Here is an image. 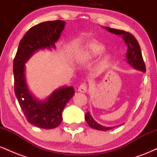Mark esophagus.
<instances>
[{
	"label": "esophagus",
	"mask_w": 157,
	"mask_h": 157,
	"mask_svg": "<svg viewBox=\"0 0 157 157\" xmlns=\"http://www.w3.org/2000/svg\"><path fill=\"white\" fill-rule=\"evenodd\" d=\"M87 89H88L87 85L86 83H82L80 86H79L78 91H80V92H82V93H85L87 91Z\"/></svg>",
	"instance_id": "obj_1"
}]
</instances>
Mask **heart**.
<instances>
[{"mask_svg":"<svg viewBox=\"0 0 157 157\" xmlns=\"http://www.w3.org/2000/svg\"><path fill=\"white\" fill-rule=\"evenodd\" d=\"M105 51V48L101 44H97V43H91L86 46V49L81 54L80 58L83 61H87L90 60H94L100 56ZM109 58L108 57H105L102 59L101 65H105L107 63Z\"/></svg>","mask_w":157,"mask_h":157,"instance_id":"1","label":"heart"}]
</instances>
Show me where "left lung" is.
Returning a JSON list of instances; mask_svg holds the SVG:
<instances>
[{
    "label": "left lung",
    "mask_w": 157,
    "mask_h": 157,
    "mask_svg": "<svg viewBox=\"0 0 157 157\" xmlns=\"http://www.w3.org/2000/svg\"><path fill=\"white\" fill-rule=\"evenodd\" d=\"M105 29L108 31H109L111 33L122 36L125 44L128 46V51L127 53H126V60H127L128 63L130 64L131 66H132L136 69L145 72L146 71L145 64L143 60V58H142L140 44H139L136 39L134 37V36L131 35L129 32H125L123 30L115 29L110 28V27H105ZM85 119H86V122L89 124L90 127L97 129V130L109 131L113 128L105 127V126H102L98 124L91 117L89 111L85 114Z\"/></svg>",
    "instance_id": "obj_1"
}]
</instances>
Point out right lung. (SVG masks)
<instances>
[{"instance_id":"add662e5","label":"right lung","mask_w":157,"mask_h":157,"mask_svg":"<svg viewBox=\"0 0 157 157\" xmlns=\"http://www.w3.org/2000/svg\"><path fill=\"white\" fill-rule=\"evenodd\" d=\"M66 22L46 21L32 26L20 42L13 62L15 93L27 121L44 129L57 127L63 120L62 111L75 94L73 86H64L55 90L44 101L31 94L25 78V63L35 52L55 47Z\"/></svg>"}]
</instances>
